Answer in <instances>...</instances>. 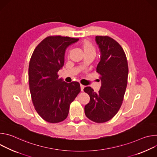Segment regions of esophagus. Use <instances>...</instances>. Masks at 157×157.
<instances>
[{
    "instance_id": "34e87169",
    "label": "esophagus",
    "mask_w": 157,
    "mask_h": 157,
    "mask_svg": "<svg viewBox=\"0 0 157 157\" xmlns=\"http://www.w3.org/2000/svg\"><path fill=\"white\" fill-rule=\"evenodd\" d=\"M80 87H81V91H83V89H84V86L81 84V85H80Z\"/></svg>"
}]
</instances>
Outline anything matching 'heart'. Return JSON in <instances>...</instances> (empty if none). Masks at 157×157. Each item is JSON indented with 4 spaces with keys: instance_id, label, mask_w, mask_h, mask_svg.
I'll list each match as a JSON object with an SVG mask.
<instances>
[{
    "instance_id": "1",
    "label": "heart",
    "mask_w": 157,
    "mask_h": 157,
    "mask_svg": "<svg viewBox=\"0 0 157 157\" xmlns=\"http://www.w3.org/2000/svg\"><path fill=\"white\" fill-rule=\"evenodd\" d=\"M81 47L84 50V53H96V48L93 44L88 40H84L81 43Z\"/></svg>"
}]
</instances>
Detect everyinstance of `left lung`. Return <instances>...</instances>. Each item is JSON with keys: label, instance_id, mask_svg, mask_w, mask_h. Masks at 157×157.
I'll use <instances>...</instances> for the list:
<instances>
[{"label": "left lung", "instance_id": "obj_1", "mask_svg": "<svg viewBox=\"0 0 157 157\" xmlns=\"http://www.w3.org/2000/svg\"><path fill=\"white\" fill-rule=\"evenodd\" d=\"M95 40L101 53L96 71L101 76V87L98 93L91 87L84 89L90 97L84 113L92 121L102 123L113 118L122 105L128 68L125 52L116 40L107 36H96Z\"/></svg>", "mask_w": 157, "mask_h": 157}]
</instances>
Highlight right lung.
<instances>
[{"instance_id":"add662e5","label":"right lung","mask_w":157,"mask_h":157,"mask_svg":"<svg viewBox=\"0 0 157 157\" xmlns=\"http://www.w3.org/2000/svg\"><path fill=\"white\" fill-rule=\"evenodd\" d=\"M79 39L50 36L35 48L29 67L30 91L35 109L40 117L50 123L64 121L70 104L81 91L78 82L67 83L58 78L64 63L66 48Z\"/></svg>"}]
</instances>
